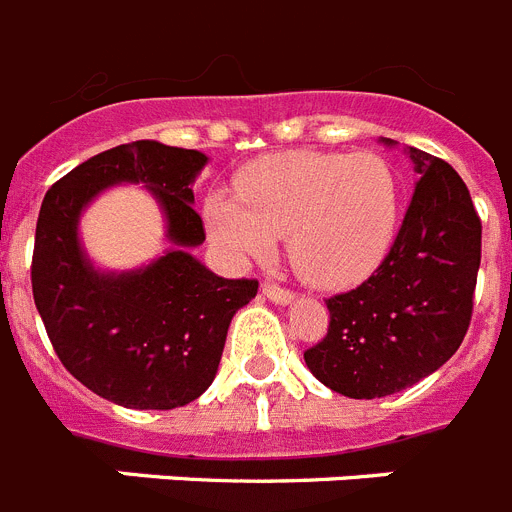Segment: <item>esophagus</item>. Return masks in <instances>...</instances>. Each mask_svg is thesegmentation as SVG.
Masks as SVG:
<instances>
[{"label":"esophagus","mask_w":512,"mask_h":512,"mask_svg":"<svg viewBox=\"0 0 512 512\" xmlns=\"http://www.w3.org/2000/svg\"><path fill=\"white\" fill-rule=\"evenodd\" d=\"M262 293H265V299L273 301V304H281V306L293 304V299H296L291 291H286V288H278V286H262Z\"/></svg>","instance_id":"esophagus-1"}]
</instances>
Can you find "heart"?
I'll use <instances>...</instances> for the list:
<instances>
[{"mask_svg":"<svg viewBox=\"0 0 512 512\" xmlns=\"http://www.w3.org/2000/svg\"><path fill=\"white\" fill-rule=\"evenodd\" d=\"M397 216V175L373 151L275 154L242 172L237 198L206 201L208 231L231 260H268L288 237L293 268L324 288L366 278L389 252Z\"/></svg>","mask_w":512,"mask_h":512,"instance_id":"heart-1","label":"heart"}]
</instances>
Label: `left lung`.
<instances>
[{
  "mask_svg": "<svg viewBox=\"0 0 512 512\" xmlns=\"http://www.w3.org/2000/svg\"><path fill=\"white\" fill-rule=\"evenodd\" d=\"M402 151L417 175L402 229L366 283L327 299L330 330L304 353L309 371L350 399L417 384L459 350L469 330L482 224L451 164L415 146Z\"/></svg>",
  "mask_w": 512,
  "mask_h": 512,
  "instance_id": "8db88e82",
  "label": "left lung"
}]
</instances>
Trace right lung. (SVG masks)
Returning <instances> with one entry per match:
<instances>
[{
  "label": "right lung",
  "mask_w": 512,
  "mask_h": 512,
  "mask_svg": "<svg viewBox=\"0 0 512 512\" xmlns=\"http://www.w3.org/2000/svg\"><path fill=\"white\" fill-rule=\"evenodd\" d=\"M203 151L131 141L95 154L43 198L33 252V299L66 371L97 397L131 410H175L216 379L226 332L257 281H226L195 247L206 242L193 182ZM141 184L165 219L171 247L146 266L105 271L78 234L105 189Z\"/></svg>",
  "instance_id": "right-lung-1"
}]
</instances>
